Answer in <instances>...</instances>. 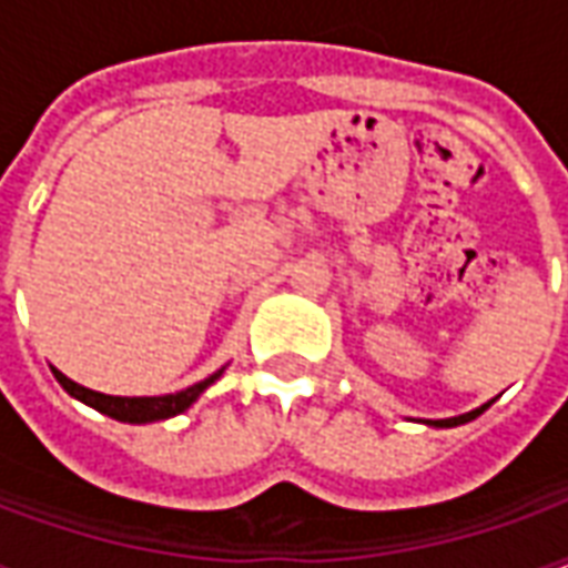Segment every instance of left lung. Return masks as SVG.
Returning a JSON list of instances; mask_svg holds the SVG:
<instances>
[{"label":"left lung","mask_w":568,"mask_h":568,"mask_svg":"<svg viewBox=\"0 0 568 568\" xmlns=\"http://www.w3.org/2000/svg\"><path fill=\"white\" fill-rule=\"evenodd\" d=\"M493 405V402H487V405L475 407V410H468V414H459V417H447V419H419V423H426V426H435V428H453V426H463V423H468V419L480 417L487 407Z\"/></svg>","instance_id":"left-lung-1"}]
</instances>
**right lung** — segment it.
Returning a JSON list of instances; mask_svg holds the SVG:
<instances>
[{"label": "right lung", "instance_id": "obj_1", "mask_svg": "<svg viewBox=\"0 0 568 568\" xmlns=\"http://www.w3.org/2000/svg\"><path fill=\"white\" fill-rule=\"evenodd\" d=\"M54 371L57 383L67 389L72 398H79L81 405L93 407V410H100L105 417L118 419V423H158V419H170L175 414H185L187 407L197 402L200 395L210 389L212 383L219 381L224 374V368H219L215 374H210L206 381L194 383V386H187L182 393H173V395H140V398H128V395H105V393H97V389H88V386H81V383L69 381L63 371Z\"/></svg>", "mask_w": 568, "mask_h": 568}]
</instances>
